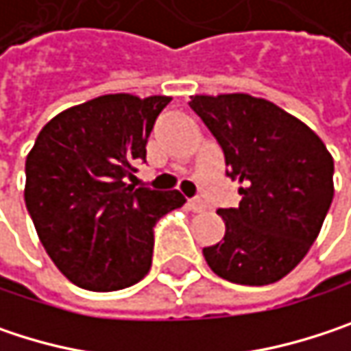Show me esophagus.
<instances>
[{"mask_svg": "<svg viewBox=\"0 0 351 351\" xmlns=\"http://www.w3.org/2000/svg\"><path fill=\"white\" fill-rule=\"evenodd\" d=\"M189 207H191L195 213H201V211H205V209H207L205 201H201V199H189Z\"/></svg>", "mask_w": 351, "mask_h": 351, "instance_id": "esophagus-1", "label": "esophagus"}]
</instances>
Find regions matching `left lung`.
Instances as JSON below:
<instances>
[{"instance_id":"1","label":"left lung","mask_w":351,"mask_h":351,"mask_svg":"<svg viewBox=\"0 0 351 351\" xmlns=\"http://www.w3.org/2000/svg\"><path fill=\"white\" fill-rule=\"evenodd\" d=\"M240 180V207L219 209L226 236L203 247L209 268L236 285L287 276L317 240L333 199V158L315 132L272 101L247 93L193 95Z\"/></svg>"}]
</instances>
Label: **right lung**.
<instances>
[{
	"label": "right lung",
	"mask_w": 351,
	"mask_h": 351,
	"mask_svg": "<svg viewBox=\"0 0 351 351\" xmlns=\"http://www.w3.org/2000/svg\"><path fill=\"white\" fill-rule=\"evenodd\" d=\"M167 95H101L69 107L38 134L24 199L56 268L87 291H119L152 266L154 226L180 207L178 191L130 184Z\"/></svg>",
	"instance_id": "1"
}]
</instances>
